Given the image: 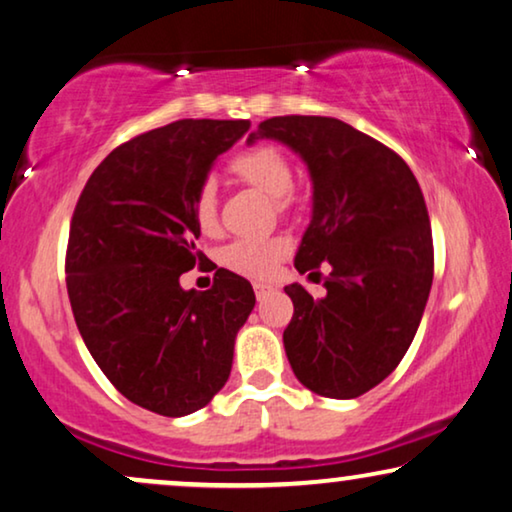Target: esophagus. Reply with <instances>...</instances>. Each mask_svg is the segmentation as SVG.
I'll list each match as a JSON object with an SVG mask.
<instances>
[{"instance_id":"34e87169","label":"esophagus","mask_w":512,"mask_h":512,"mask_svg":"<svg viewBox=\"0 0 512 512\" xmlns=\"http://www.w3.org/2000/svg\"><path fill=\"white\" fill-rule=\"evenodd\" d=\"M254 291H256V298L263 300L265 296H270V293L275 291V286L265 284V282H256V284H254Z\"/></svg>"}]
</instances>
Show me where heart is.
<instances>
[{
  "mask_svg": "<svg viewBox=\"0 0 512 512\" xmlns=\"http://www.w3.org/2000/svg\"><path fill=\"white\" fill-rule=\"evenodd\" d=\"M230 172L240 177L244 184L258 188V191L275 198L279 212L291 207V188H293V170L284 153L272 146H251L233 158ZM193 221L198 223L202 233H214L219 228V216H216V191L212 184H202L191 200ZM289 251V242L284 237H240L221 249V263L237 275L263 279L272 275L277 263L282 261Z\"/></svg>",
  "mask_w": 512,
  "mask_h": 512,
  "instance_id": "heart-1",
  "label": "heart"
}]
</instances>
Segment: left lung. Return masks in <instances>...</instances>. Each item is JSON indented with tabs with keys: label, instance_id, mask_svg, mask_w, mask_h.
Masks as SVG:
<instances>
[{
	"label": "left lung",
	"instance_id": "8db88e82",
	"mask_svg": "<svg viewBox=\"0 0 512 512\" xmlns=\"http://www.w3.org/2000/svg\"><path fill=\"white\" fill-rule=\"evenodd\" d=\"M275 139L298 153L312 179V219L296 254L300 275L331 268L326 296L300 284L284 349L293 373L326 398L377 387L408 352L433 282L426 202L405 160L328 116H275L247 142Z\"/></svg>",
	"mask_w": 512,
	"mask_h": 512
}]
</instances>
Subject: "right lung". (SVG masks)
<instances>
[{
    "instance_id": "1",
    "label": "right lung",
    "mask_w": 512,
    "mask_h": 512,
    "mask_svg": "<svg viewBox=\"0 0 512 512\" xmlns=\"http://www.w3.org/2000/svg\"><path fill=\"white\" fill-rule=\"evenodd\" d=\"M249 125L184 118L144 132L97 165L76 202L65 261L76 326L109 382L158 415H191L219 394L256 305L223 268L202 293L179 284L205 261L193 195Z\"/></svg>"
}]
</instances>
